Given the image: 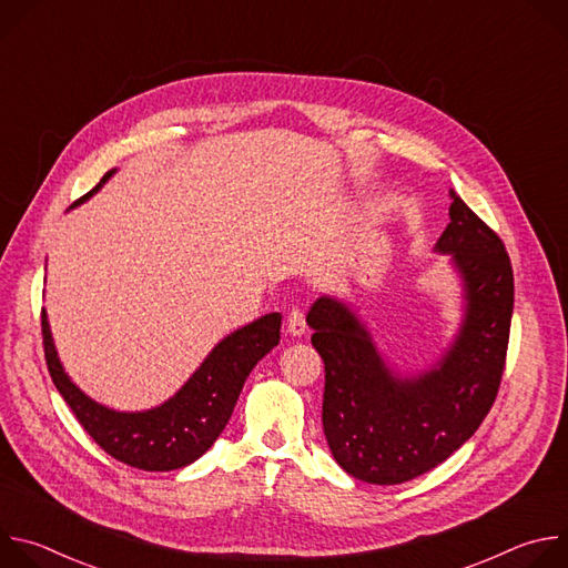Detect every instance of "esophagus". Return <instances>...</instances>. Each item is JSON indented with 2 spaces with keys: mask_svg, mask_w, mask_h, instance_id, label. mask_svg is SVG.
<instances>
[{
  "mask_svg": "<svg viewBox=\"0 0 568 568\" xmlns=\"http://www.w3.org/2000/svg\"><path fill=\"white\" fill-rule=\"evenodd\" d=\"M307 331V323H305V314L301 310H292L287 316V333L292 337H303Z\"/></svg>",
  "mask_w": 568,
  "mask_h": 568,
  "instance_id": "1",
  "label": "esophagus"
}]
</instances>
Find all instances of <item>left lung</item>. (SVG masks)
Returning a JSON list of instances; mask_svg holds the SVG:
<instances>
[{
  "label": "left lung",
  "instance_id": "8db88e82",
  "mask_svg": "<svg viewBox=\"0 0 568 568\" xmlns=\"http://www.w3.org/2000/svg\"><path fill=\"white\" fill-rule=\"evenodd\" d=\"M449 195V224L434 252L460 278L463 318L436 364L397 373L362 316L335 296H318L307 312L312 346L326 364L323 434L342 469L366 483L397 485L440 465L474 436L501 384L513 265L501 237Z\"/></svg>",
  "mask_w": 568,
  "mask_h": 568
}]
</instances>
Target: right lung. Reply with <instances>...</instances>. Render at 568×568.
Returning <instances> with one entry per match:
<instances>
[{"label": "right lung", "mask_w": 568, "mask_h": 568, "mask_svg": "<svg viewBox=\"0 0 568 568\" xmlns=\"http://www.w3.org/2000/svg\"><path fill=\"white\" fill-rule=\"evenodd\" d=\"M114 173H105L71 209L99 193ZM42 339L51 379L85 432L130 467L171 471L191 465L217 440L252 368L278 346L281 314H265L226 335L173 397L148 412H116L80 390L60 364L47 312H42Z\"/></svg>", "instance_id": "add662e5"}]
</instances>
